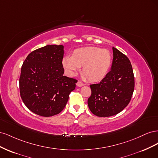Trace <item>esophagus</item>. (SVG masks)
<instances>
[{
  "label": "esophagus",
  "instance_id": "esophagus-1",
  "mask_svg": "<svg viewBox=\"0 0 158 158\" xmlns=\"http://www.w3.org/2000/svg\"><path fill=\"white\" fill-rule=\"evenodd\" d=\"M76 85L78 87H82L84 85V84L82 82H80V81H78L77 83H76Z\"/></svg>",
  "mask_w": 158,
  "mask_h": 158
}]
</instances>
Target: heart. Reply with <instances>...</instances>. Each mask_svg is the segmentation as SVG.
<instances>
[{
    "label": "heart",
    "instance_id": "obj_1",
    "mask_svg": "<svg viewBox=\"0 0 158 158\" xmlns=\"http://www.w3.org/2000/svg\"><path fill=\"white\" fill-rule=\"evenodd\" d=\"M111 63V52L96 47L75 49L71 56H66L63 60V66L69 75L74 76L82 66L84 76L90 82L103 80L107 74Z\"/></svg>",
    "mask_w": 158,
    "mask_h": 158
}]
</instances>
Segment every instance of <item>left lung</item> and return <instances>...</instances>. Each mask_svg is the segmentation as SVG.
Returning a JSON list of instances; mask_svg holds the SVG:
<instances>
[{
  "mask_svg": "<svg viewBox=\"0 0 158 158\" xmlns=\"http://www.w3.org/2000/svg\"><path fill=\"white\" fill-rule=\"evenodd\" d=\"M113 59L110 70L101 82L91 84L89 109L98 117L114 115L130 102L135 89V76L130 60L113 47Z\"/></svg>",
  "mask_w": 158,
  "mask_h": 158,
  "instance_id": "left-lung-1",
  "label": "left lung"
}]
</instances>
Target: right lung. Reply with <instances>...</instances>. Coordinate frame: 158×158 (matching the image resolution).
<instances>
[{
	"label": "right lung",
	"mask_w": 158,
	"mask_h": 158,
	"mask_svg": "<svg viewBox=\"0 0 158 158\" xmlns=\"http://www.w3.org/2000/svg\"><path fill=\"white\" fill-rule=\"evenodd\" d=\"M64 47L49 45L27 55L19 85L22 101L31 111L51 117L63 111L77 80L64 76Z\"/></svg>",
	"instance_id": "add662e5"
}]
</instances>
